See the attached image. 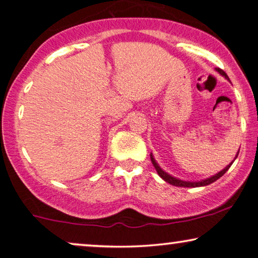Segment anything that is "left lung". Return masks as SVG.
<instances>
[{"label":"left lung","mask_w":258,"mask_h":258,"mask_svg":"<svg viewBox=\"0 0 258 258\" xmlns=\"http://www.w3.org/2000/svg\"><path fill=\"white\" fill-rule=\"evenodd\" d=\"M216 70H217L218 73L222 74V75L225 76V77H227V79H228L227 74H225V73L223 72V70L220 69V68H217ZM228 80H229V79H228ZM150 158H151V163H153V165L155 167V169H156L157 174L160 175L161 177L163 178L165 182L170 183V184L175 185V186H183V188H195V186H204V185H209V184H211V183H213V182L217 181V179L220 178V177H222V176H223V175L225 174V172L228 171V169L230 168V165L232 164V162H231V163L229 164L227 168H224L223 170L220 171V172H218V174H216L215 176H213V177L204 179V181H201V182H185V181H181V179H177V178L172 177V176L168 175L167 172H164L163 170H162V169H161L160 167H158V164L156 163V162H155L154 157H153V155H150Z\"/></svg>","instance_id":"obj_1"}]
</instances>
